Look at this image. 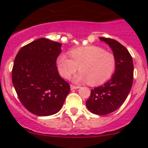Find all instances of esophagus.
<instances>
[{"mask_svg":"<svg viewBox=\"0 0 148 148\" xmlns=\"http://www.w3.org/2000/svg\"><path fill=\"white\" fill-rule=\"evenodd\" d=\"M70 88H71V90H74V89H77V88H79V86H74V85L71 84V85H70Z\"/></svg>","mask_w":148,"mask_h":148,"instance_id":"1","label":"esophagus"}]
</instances>
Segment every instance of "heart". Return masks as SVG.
Masks as SVG:
<instances>
[{
  "mask_svg": "<svg viewBox=\"0 0 148 148\" xmlns=\"http://www.w3.org/2000/svg\"><path fill=\"white\" fill-rule=\"evenodd\" d=\"M69 55L71 58L66 54H60L56 61L59 73L66 79H69L79 66L80 71L74 77V82L99 85L111 78L116 70L114 54L99 46L88 45L73 49L69 51Z\"/></svg>",
  "mask_w": 148,
  "mask_h": 148,
  "instance_id": "obj_1",
  "label": "heart"
}]
</instances>
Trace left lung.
Returning a JSON list of instances; mask_svg holds the SVG:
<instances>
[{
    "label": "left lung",
    "mask_w": 148,
    "mask_h": 148,
    "mask_svg": "<svg viewBox=\"0 0 148 148\" xmlns=\"http://www.w3.org/2000/svg\"><path fill=\"white\" fill-rule=\"evenodd\" d=\"M99 39L111 48L116 67L109 81L91 90L86 106L94 114L107 115L117 110L126 99L133 84L134 69L133 59L125 47L113 39Z\"/></svg>",
    "instance_id": "8db88e82"
}]
</instances>
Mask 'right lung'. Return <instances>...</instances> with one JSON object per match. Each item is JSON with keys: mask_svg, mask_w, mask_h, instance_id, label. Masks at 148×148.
<instances>
[{"mask_svg": "<svg viewBox=\"0 0 148 148\" xmlns=\"http://www.w3.org/2000/svg\"><path fill=\"white\" fill-rule=\"evenodd\" d=\"M62 44L40 38L23 47L17 54L12 82L25 108L39 116L57 113L70 91L60 77L56 61Z\"/></svg>", "mask_w": 148, "mask_h": 148, "instance_id": "obj_1", "label": "right lung"}]
</instances>
